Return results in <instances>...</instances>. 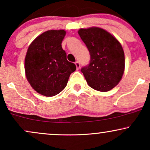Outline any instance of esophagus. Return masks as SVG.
Returning <instances> with one entry per match:
<instances>
[{
    "instance_id": "34e87169",
    "label": "esophagus",
    "mask_w": 150,
    "mask_h": 150,
    "mask_svg": "<svg viewBox=\"0 0 150 150\" xmlns=\"http://www.w3.org/2000/svg\"><path fill=\"white\" fill-rule=\"evenodd\" d=\"M75 66H76V69H77V70L79 69V68H80V64H79V62H75Z\"/></svg>"
}]
</instances>
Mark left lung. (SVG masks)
Wrapping results in <instances>:
<instances>
[{
	"instance_id": "left-lung-1",
	"label": "left lung",
	"mask_w": 150,
	"mask_h": 150,
	"mask_svg": "<svg viewBox=\"0 0 150 150\" xmlns=\"http://www.w3.org/2000/svg\"><path fill=\"white\" fill-rule=\"evenodd\" d=\"M78 34L91 54L89 65L81 70L88 86L101 92L111 90L124 74L125 59L122 45L101 28H81Z\"/></svg>"
}]
</instances>
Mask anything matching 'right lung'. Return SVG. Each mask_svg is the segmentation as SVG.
Here are the masks:
<instances>
[{"mask_svg": "<svg viewBox=\"0 0 150 150\" xmlns=\"http://www.w3.org/2000/svg\"><path fill=\"white\" fill-rule=\"evenodd\" d=\"M64 30H50L36 37L25 58V73L30 86L38 93L52 97L67 85L76 66L67 61L62 47Z\"/></svg>", "mask_w": 150, "mask_h": 150, "instance_id": "right-lung-1", "label": "right lung"}]
</instances>
